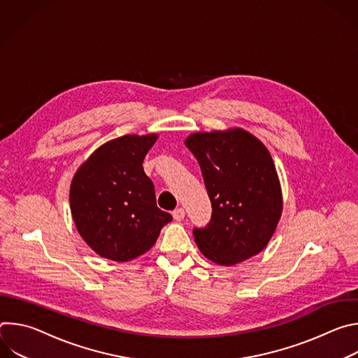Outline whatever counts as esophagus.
I'll return each instance as SVG.
<instances>
[{
  "label": "esophagus",
  "mask_w": 358,
  "mask_h": 358,
  "mask_svg": "<svg viewBox=\"0 0 358 358\" xmlns=\"http://www.w3.org/2000/svg\"><path fill=\"white\" fill-rule=\"evenodd\" d=\"M173 217H174L176 221H182L184 217H185L184 208H177V210H174V211H173Z\"/></svg>",
  "instance_id": "obj_1"
}]
</instances>
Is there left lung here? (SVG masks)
Listing matches in <instances>:
<instances>
[{
	"mask_svg": "<svg viewBox=\"0 0 358 358\" xmlns=\"http://www.w3.org/2000/svg\"><path fill=\"white\" fill-rule=\"evenodd\" d=\"M208 191L213 217L194 228L202 255L231 266L258 255L271 241L282 215L279 177L268 148L242 129L187 137Z\"/></svg>",
	"mask_w": 358,
	"mask_h": 358,
	"instance_id": "left-lung-1",
	"label": "left lung"
}]
</instances>
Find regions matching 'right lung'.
<instances>
[{
  "label": "right lung",
  "instance_id": "add662e5",
  "mask_svg": "<svg viewBox=\"0 0 358 358\" xmlns=\"http://www.w3.org/2000/svg\"><path fill=\"white\" fill-rule=\"evenodd\" d=\"M157 134H126L100 145L76 171L71 211L83 241L110 261L127 262L156 243L173 217L157 207L143 160Z\"/></svg>",
  "mask_w": 358,
  "mask_h": 358
}]
</instances>
